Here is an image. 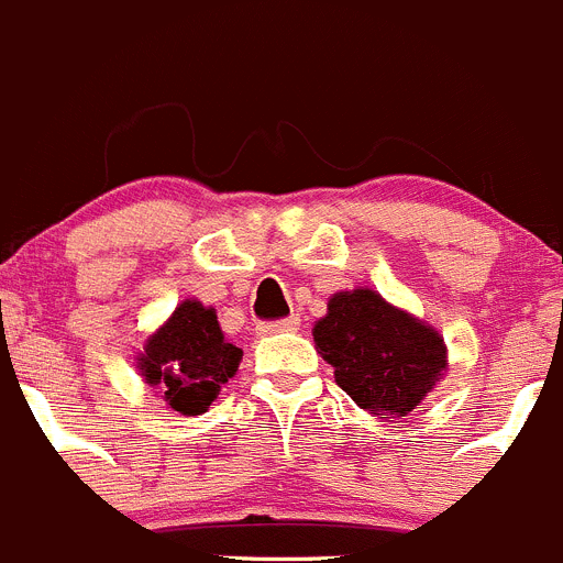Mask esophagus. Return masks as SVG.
<instances>
[{"label":"esophagus","mask_w":563,"mask_h":563,"mask_svg":"<svg viewBox=\"0 0 563 563\" xmlns=\"http://www.w3.org/2000/svg\"><path fill=\"white\" fill-rule=\"evenodd\" d=\"M299 330V317H288V319H277V322H261L257 324V333L269 335V333H294Z\"/></svg>","instance_id":"obj_1"}]
</instances>
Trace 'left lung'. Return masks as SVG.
Returning <instances> with one entry per match:
<instances>
[{
    "label": "left lung",
    "mask_w": 563,
    "mask_h": 563,
    "mask_svg": "<svg viewBox=\"0 0 563 563\" xmlns=\"http://www.w3.org/2000/svg\"><path fill=\"white\" fill-rule=\"evenodd\" d=\"M313 341L335 383L380 419L413 411L448 366L441 335L369 288L330 297Z\"/></svg>",
    "instance_id": "left-lung-1"
}]
</instances>
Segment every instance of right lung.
I'll return each instance as SVG.
<instances>
[{"label": "right lung", "mask_w": 563, "mask_h": 563, "mask_svg": "<svg viewBox=\"0 0 563 563\" xmlns=\"http://www.w3.org/2000/svg\"><path fill=\"white\" fill-rule=\"evenodd\" d=\"M241 350L224 339L217 311L186 299L166 324L146 341L141 375L157 386L172 411L199 417L235 375Z\"/></svg>", "instance_id": "1"}]
</instances>
